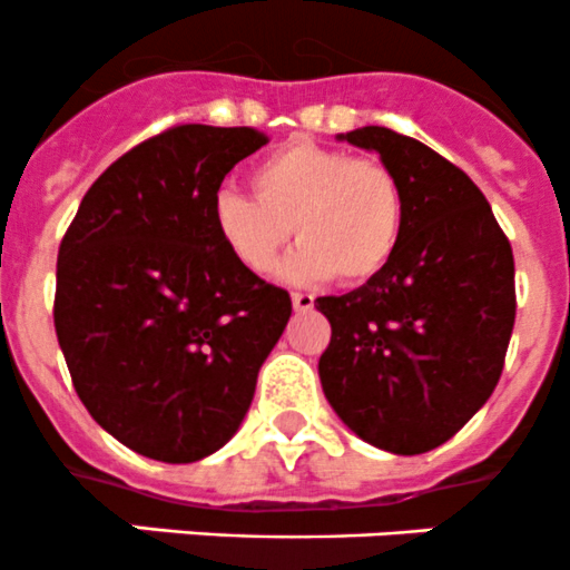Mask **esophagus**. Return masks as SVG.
I'll return each mask as SVG.
<instances>
[{
	"label": "esophagus",
	"instance_id": "34e87169",
	"mask_svg": "<svg viewBox=\"0 0 570 570\" xmlns=\"http://www.w3.org/2000/svg\"><path fill=\"white\" fill-rule=\"evenodd\" d=\"M291 302H293V309H296V313H307V309H313L315 298L309 296V293H293Z\"/></svg>",
	"mask_w": 570,
	"mask_h": 570
}]
</instances>
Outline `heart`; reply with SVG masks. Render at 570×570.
I'll use <instances>...</instances> for the list:
<instances>
[{
  "mask_svg": "<svg viewBox=\"0 0 570 570\" xmlns=\"http://www.w3.org/2000/svg\"><path fill=\"white\" fill-rule=\"evenodd\" d=\"M255 196L218 190L213 222L240 266L272 272L291 233L302 238L283 266L291 283L313 285L341 274L346 283L380 274L404 229V190L374 157L293 140L249 174Z\"/></svg>",
  "mask_w": 570,
  "mask_h": 570,
  "instance_id": "heart-1",
  "label": "heart"
}]
</instances>
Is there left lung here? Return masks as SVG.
<instances>
[{"label":"left lung","mask_w":570,"mask_h":570,"mask_svg":"<svg viewBox=\"0 0 570 570\" xmlns=\"http://www.w3.org/2000/svg\"><path fill=\"white\" fill-rule=\"evenodd\" d=\"M337 140L380 155L404 190L393 261L343 296L315 298L332 337L321 387L357 438L424 454L458 435L504 368L515 263L482 190L454 163L387 127Z\"/></svg>","instance_id":"8db88e82"}]
</instances>
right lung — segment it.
<instances>
[{
    "label": "right lung",
    "instance_id": "add662e5",
    "mask_svg": "<svg viewBox=\"0 0 570 570\" xmlns=\"http://www.w3.org/2000/svg\"><path fill=\"white\" fill-rule=\"evenodd\" d=\"M268 144L183 124L118 157L58 252L55 332L96 424L160 463H196L238 432L291 296L235 261L213 222L224 177Z\"/></svg>",
    "mask_w": 570,
    "mask_h": 570
}]
</instances>
